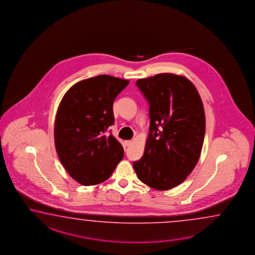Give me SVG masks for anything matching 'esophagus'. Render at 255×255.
<instances>
[{"label": "esophagus", "mask_w": 255, "mask_h": 255, "mask_svg": "<svg viewBox=\"0 0 255 255\" xmlns=\"http://www.w3.org/2000/svg\"><path fill=\"white\" fill-rule=\"evenodd\" d=\"M131 142H132V141H131V140H125V146L130 145V144H131Z\"/></svg>", "instance_id": "obj_1"}]
</instances>
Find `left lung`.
<instances>
[{
  "mask_svg": "<svg viewBox=\"0 0 255 255\" xmlns=\"http://www.w3.org/2000/svg\"><path fill=\"white\" fill-rule=\"evenodd\" d=\"M136 85L150 105V131L143 156L133 161L140 182L166 191L196 166L203 148L205 115L197 89L173 73L140 79Z\"/></svg>",
  "mask_w": 255,
  "mask_h": 255,
  "instance_id": "obj_1",
  "label": "left lung"
}]
</instances>
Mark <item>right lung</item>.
I'll list each match as a JSON object with an SVG mask.
<instances>
[{
    "mask_svg": "<svg viewBox=\"0 0 255 255\" xmlns=\"http://www.w3.org/2000/svg\"><path fill=\"white\" fill-rule=\"evenodd\" d=\"M129 81L106 74L75 83L58 107L54 141L59 159L82 185L104 182L124 158V148L112 133L113 104Z\"/></svg>",
    "mask_w": 255,
    "mask_h": 255,
    "instance_id": "right-lung-1",
    "label": "right lung"
}]
</instances>
